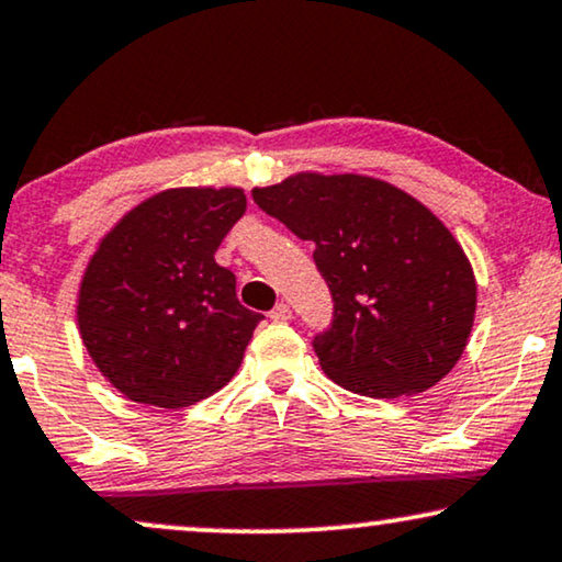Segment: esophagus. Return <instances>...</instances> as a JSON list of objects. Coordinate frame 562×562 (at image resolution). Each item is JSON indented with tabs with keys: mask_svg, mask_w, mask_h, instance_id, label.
Listing matches in <instances>:
<instances>
[{
	"mask_svg": "<svg viewBox=\"0 0 562 562\" xmlns=\"http://www.w3.org/2000/svg\"><path fill=\"white\" fill-rule=\"evenodd\" d=\"M290 316H293V311H290L288 303H277L272 311H269V318L274 321V324H282V321H290Z\"/></svg>",
	"mask_w": 562,
	"mask_h": 562,
	"instance_id": "obj_1",
	"label": "esophagus"
}]
</instances>
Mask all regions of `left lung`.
I'll return each mask as SVG.
<instances>
[{"label": "left lung", "instance_id": "1", "mask_svg": "<svg viewBox=\"0 0 562 562\" xmlns=\"http://www.w3.org/2000/svg\"><path fill=\"white\" fill-rule=\"evenodd\" d=\"M251 194L316 246L334 313L313 349L336 385L401 398L437 385L458 364L473 328L475 277L429 207L359 175H297Z\"/></svg>", "mask_w": 562, "mask_h": 562}]
</instances>
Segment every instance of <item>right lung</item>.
Returning a JSON list of instances; mask_svg holds the SVG:
<instances>
[{
	"mask_svg": "<svg viewBox=\"0 0 562 562\" xmlns=\"http://www.w3.org/2000/svg\"><path fill=\"white\" fill-rule=\"evenodd\" d=\"M244 213V190L184 187L148 198L102 238L81 280L79 331L131 401L184 408L234 378L265 318L215 261Z\"/></svg>",
	"mask_w": 562,
	"mask_h": 562,
	"instance_id": "obj_1",
	"label": "right lung"
}]
</instances>
